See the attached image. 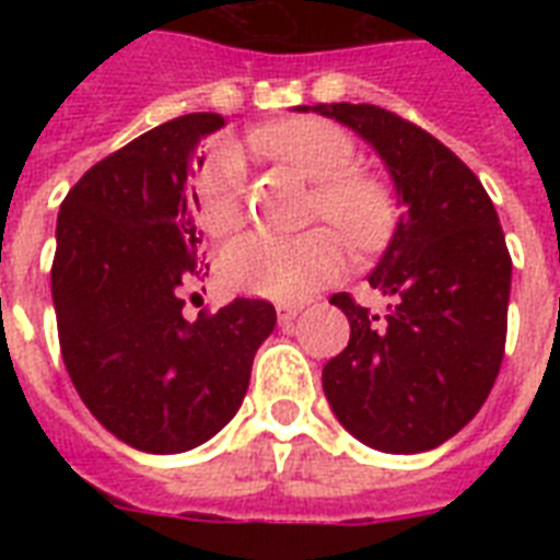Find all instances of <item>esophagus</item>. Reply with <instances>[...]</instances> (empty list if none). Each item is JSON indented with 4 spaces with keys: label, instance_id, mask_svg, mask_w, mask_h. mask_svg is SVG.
<instances>
[{
    "label": "esophagus",
    "instance_id": "34e87169",
    "mask_svg": "<svg viewBox=\"0 0 560 560\" xmlns=\"http://www.w3.org/2000/svg\"><path fill=\"white\" fill-rule=\"evenodd\" d=\"M276 311H279V323L288 325V323H293L299 314H302V305H279Z\"/></svg>",
    "mask_w": 560,
    "mask_h": 560
}]
</instances>
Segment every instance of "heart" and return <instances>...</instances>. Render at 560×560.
<instances>
[{
  "instance_id": "1",
  "label": "heart",
  "mask_w": 560,
  "mask_h": 560,
  "mask_svg": "<svg viewBox=\"0 0 560 560\" xmlns=\"http://www.w3.org/2000/svg\"><path fill=\"white\" fill-rule=\"evenodd\" d=\"M258 144L279 162L316 183L314 218L331 220L358 249H374L395 226L392 191L358 171V142L346 127L325 118H296L267 127ZM197 218L209 235L235 232L246 214V162L235 142L220 139L194 171ZM346 246L331 226L299 237L253 232L220 253L218 276L246 296L302 302L340 272Z\"/></svg>"
}]
</instances>
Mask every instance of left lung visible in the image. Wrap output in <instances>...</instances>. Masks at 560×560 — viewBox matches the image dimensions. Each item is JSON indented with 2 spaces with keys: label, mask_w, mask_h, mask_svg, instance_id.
I'll use <instances>...</instances> for the list:
<instances>
[{
  "label": "left lung",
  "mask_w": 560,
  "mask_h": 560,
  "mask_svg": "<svg viewBox=\"0 0 560 560\" xmlns=\"http://www.w3.org/2000/svg\"><path fill=\"white\" fill-rule=\"evenodd\" d=\"M381 153L407 211L369 276L377 316L351 293L349 346L325 363L334 416L374 451L421 453L486 404L505 354L512 255L477 174L435 136L374 104H316Z\"/></svg>",
  "instance_id": "left-lung-1"
}]
</instances>
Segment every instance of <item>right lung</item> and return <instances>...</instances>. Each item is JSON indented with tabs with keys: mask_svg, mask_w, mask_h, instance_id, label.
Returning a JSON list of instances; mask_svg holds the SVG:
<instances>
[{
	"mask_svg": "<svg viewBox=\"0 0 560 560\" xmlns=\"http://www.w3.org/2000/svg\"><path fill=\"white\" fill-rule=\"evenodd\" d=\"M218 127V113L153 127L95 162L57 214L51 299L66 372L109 433L148 453L191 451L223 430L276 325L264 299L183 316L202 279L194 148Z\"/></svg>",
	"mask_w": 560,
	"mask_h": 560,
	"instance_id": "obj_1",
	"label": "right lung"
}]
</instances>
